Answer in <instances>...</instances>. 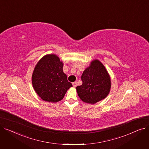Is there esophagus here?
<instances>
[{"mask_svg": "<svg viewBox=\"0 0 149 149\" xmlns=\"http://www.w3.org/2000/svg\"><path fill=\"white\" fill-rule=\"evenodd\" d=\"M72 85H73V87H74V88H75V87L77 86V81L73 82V83H72Z\"/></svg>", "mask_w": 149, "mask_h": 149, "instance_id": "34e87169", "label": "esophagus"}]
</instances>
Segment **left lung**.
Wrapping results in <instances>:
<instances>
[{
	"instance_id": "left-lung-1",
	"label": "left lung",
	"mask_w": 149,
	"mask_h": 149,
	"mask_svg": "<svg viewBox=\"0 0 149 149\" xmlns=\"http://www.w3.org/2000/svg\"><path fill=\"white\" fill-rule=\"evenodd\" d=\"M83 83L76 88L78 95L84 103L93 104L104 100L110 92L111 80L100 61L93 60L81 75Z\"/></svg>"
}]
</instances>
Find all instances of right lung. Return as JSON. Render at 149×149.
Masks as SVG:
<instances>
[{"label":"right lung","mask_w":149,"mask_h":149,"mask_svg":"<svg viewBox=\"0 0 149 149\" xmlns=\"http://www.w3.org/2000/svg\"><path fill=\"white\" fill-rule=\"evenodd\" d=\"M63 67V63L54 54L45 55L37 62L32 75V84L35 92L43 100L58 102L72 87Z\"/></svg>","instance_id":"1"}]
</instances>
